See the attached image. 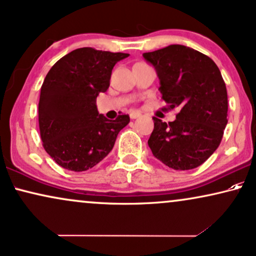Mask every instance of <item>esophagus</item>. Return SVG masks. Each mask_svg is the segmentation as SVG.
<instances>
[{
  "mask_svg": "<svg viewBox=\"0 0 256 256\" xmlns=\"http://www.w3.org/2000/svg\"><path fill=\"white\" fill-rule=\"evenodd\" d=\"M140 116H142V113L137 112V111H134V112L130 113V118L131 119H137V118L140 117Z\"/></svg>",
  "mask_w": 256,
  "mask_h": 256,
  "instance_id": "obj_1",
  "label": "esophagus"
}]
</instances>
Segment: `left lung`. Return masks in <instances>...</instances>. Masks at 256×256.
<instances>
[{"label": "left lung", "instance_id": "left-lung-1", "mask_svg": "<svg viewBox=\"0 0 256 256\" xmlns=\"http://www.w3.org/2000/svg\"><path fill=\"white\" fill-rule=\"evenodd\" d=\"M160 78L162 99L178 108L169 124L154 117L148 144L154 156L171 169L190 170L218 148L228 119L226 84L216 64L198 50L170 44L143 54Z\"/></svg>", "mask_w": 256, "mask_h": 256}]
</instances>
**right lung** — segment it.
<instances>
[{"mask_svg": "<svg viewBox=\"0 0 256 256\" xmlns=\"http://www.w3.org/2000/svg\"><path fill=\"white\" fill-rule=\"evenodd\" d=\"M126 53L78 48L54 64L41 86L38 128L42 145L64 169L86 171L112 150L128 114H99L96 96L110 86L114 64Z\"/></svg>", "mask_w": 256, "mask_h": 256, "instance_id": "right-lung-1", "label": "right lung"}]
</instances>
